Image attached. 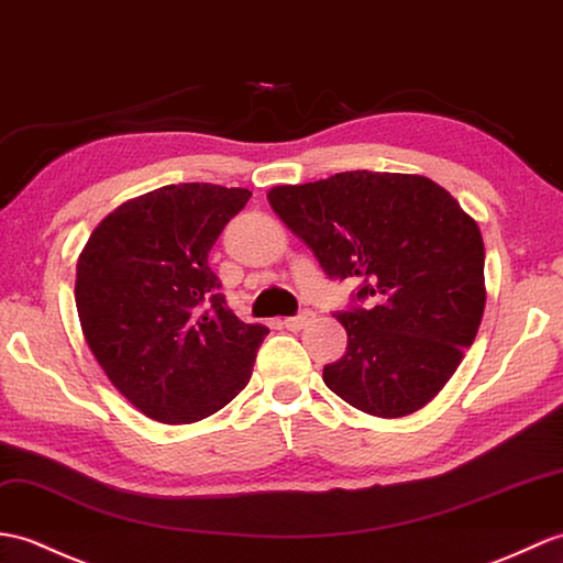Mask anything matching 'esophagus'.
<instances>
[{"label": "esophagus", "mask_w": 563, "mask_h": 563, "mask_svg": "<svg viewBox=\"0 0 563 563\" xmlns=\"http://www.w3.org/2000/svg\"><path fill=\"white\" fill-rule=\"evenodd\" d=\"M313 319V313L311 311H305V313H299V317H290V319H285L283 321V325L287 331H302L305 325H309V321Z\"/></svg>", "instance_id": "1"}]
</instances>
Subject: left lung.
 <instances>
[{
	"instance_id": "1",
	"label": "left lung",
	"mask_w": 563,
	"mask_h": 563,
	"mask_svg": "<svg viewBox=\"0 0 563 563\" xmlns=\"http://www.w3.org/2000/svg\"><path fill=\"white\" fill-rule=\"evenodd\" d=\"M268 203L329 278L362 280L367 309L338 311L345 355L323 384L374 417L412 415L449 384L485 313V242L453 196L422 175L338 173L283 185Z\"/></svg>"
}]
</instances>
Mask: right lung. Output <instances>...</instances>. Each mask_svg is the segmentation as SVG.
Wrapping results in <instances>:
<instances>
[{
    "mask_svg": "<svg viewBox=\"0 0 563 563\" xmlns=\"http://www.w3.org/2000/svg\"><path fill=\"white\" fill-rule=\"evenodd\" d=\"M240 187L167 185L98 222L76 264L86 343L112 386L151 420H206L250 384L266 325L244 323L208 266L250 201Z\"/></svg>",
    "mask_w": 563,
    "mask_h": 563,
    "instance_id": "1",
    "label": "right lung"
}]
</instances>
